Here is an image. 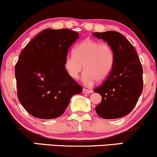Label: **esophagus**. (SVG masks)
I'll use <instances>...</instances> for the list:
<instances>
[{"mask_svg": "<svg viewBox=\"0 0 157 157\" xmlns=\"http://www.w3.org/2000/svg\"><path fill=\"white\" fill-rule=\"evenodd\" d=\"M93 91L91 90H89V89H86V88H83L82 90V93H91Z\"/></svg>", "mask_w": 157, "mask_h": 157, "instance_id": "obj_1", "label": "esophagus"}]
</instances>
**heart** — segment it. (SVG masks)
<instances>
[{"label":"heart","mask_w":157,"mask_h":157,"mask_svg":"<svg viewBox=\"0 0 157 157\" xmlns=\"http://www.w3.org/2000/svg\"><path fill=\"white\" fill-rule=\"evenodd\" d=\"M114 64V51L107 43L93 39H85L76 45L74 54L67 56L64 68L72 79L77 80L82 72L84 82L92 84L95 80L103 82L112 72Z\"/></svg>","instance_id":"heart-1"}]
</instances>
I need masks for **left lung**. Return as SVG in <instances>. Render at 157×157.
I'll return each instance as SVG.
<instances>
[{
    "label": "left lung",
    "mask_w": 157,
    "mask_h": 157,
    "mask_svg": "<svg viewBox=\"0 0 157 157\" xmlns=\"http://www.w3.org/2000/svg\"><path fill=\"white\" fill-rule=\"evenodd\" d=\"M114 51V64L108 77L93 90L101 95L102 101L96 112L104 119L126 116L136 106L143 91V68L132 45L116 31L94 33Z\"/></svg>",
    "instance_id": "obj_1"
}]
</instances>
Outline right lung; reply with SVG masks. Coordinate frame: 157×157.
<instances>
[{"label": "right lung", "mask_w": 157, "mask_h": 157, "mask_svg": "<svg viewBox=\"0 0 157 157\" xmlns=\"http://www.w3.org/2000/svg\"><path fill=\"white\" fill-rule=\"evenodd\" d=\"M79 33L69 29H46L25 47L15 66L18 99L31 115L59 117L72 96L82 87L64 68L69 47Z\"/></svg>", "instance_id": "obj_1"}]
</instances>
